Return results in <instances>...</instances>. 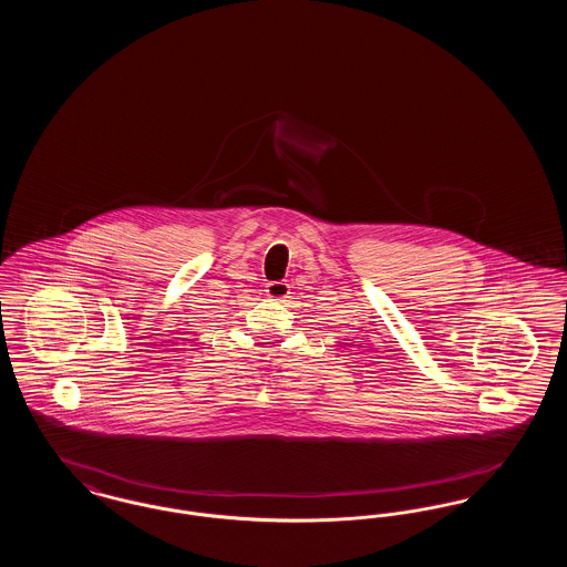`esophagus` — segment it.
<instances>
[{
    "mask_svg": "<svg viewBox=\"0 0 567 567\" xmlns=\"http://www.w3.org/2000/svg\"><path fill=\"white\" fill-rule=\"evenodd\" d=\"M291 293V287L287 280H271L266 285V296L274 299V301H285Z\"/></svg>",
    "mask_w": 567,
    "mask_h": 567,
    "instance_id": "obj_1",
    "label": "esophagus"
}]
</instances>
